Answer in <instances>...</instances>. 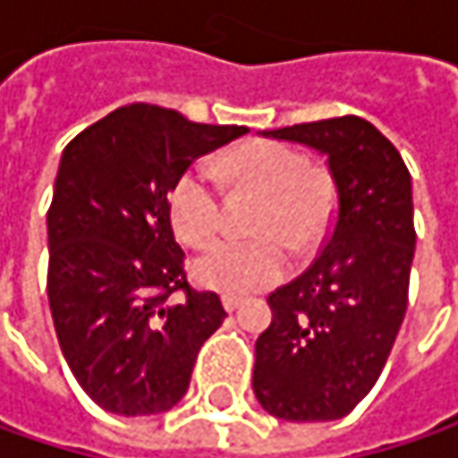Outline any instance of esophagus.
Listing matches in <instances>:
<instances>
[{"label": "esophagus", "mask_w": 458, "mask_h": 458, "mask_svg": "<svg viewBox=\"0 0 458 458\" xmlns=\"http://www.w3.org/2000/svg\"><path fill=\"white\" fill-rule=\"evenodd\" d=\"M223 305H225V310H230V313H233V310H238V308L243 305V297H235V294H225V297H223Z\"/></svg>", "instance_id": "obj_1"}]
</instances>
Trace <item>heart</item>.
<instances>
[{
	"instance_id": "obj_1",
	"label": "heart",
	"mask_w": 458,
	"mask_h": 458,
	"mask_svg": "<svg viewBox=\"0 0 458 458\" xmlns=\"http://www.w3.org/2000/svg\"><path fill=\"white\" fill-rule=\"evenodd\" d=\"M230 180L265 196L257 212V238H228L212 246L196 276L225 294H251L273 286L289 270V246L308 251L323 238L334 215L331 182L310 169L305 153L273 140H249L223 161ZM172 225L191 246H207L223 228V201L204 166L185 169L169 193Z\"/></svg>"
}]
</instances>
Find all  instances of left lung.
I'll list each match as a JSON object with an SVG mask.
<instances>
[{"label": "left lung", "mask_w": 458, "mask_h": 458, "mask_svg": "<svg viewBox=\"0 0 458 458\" xmlns=\"http://www.w3.org/2000/svg\"><path fill=\"white\" fill-rule=\"evenodd\" d=\"M326 156L336 212L316 262L267 302L254 350V395L286 421H331L377 385L409 305L411 174L371 122L336 116L265 132Z\"/></svg>", "instance_id": "obj_1"}]
</instances>
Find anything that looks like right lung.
<instances>
[{
  "label": "right lung",
  "mask_w": 458,
  "mask_h": 458,
  "mask_svg": "<svg viewBox=\"0 0 458 458\" xmlns=\"http://www.w3.org/2000/svg\"><path fill=\"white\" fill-rule=\"evenodd\" d=\"M243 132L132 103L65 145L47 212V294L60 350L100 409L177 406L201 344L228 318L220 294L188 284L169 191Z\"/></svg>",
  "instance_id": "right-lung-1"
}]
</instances>
